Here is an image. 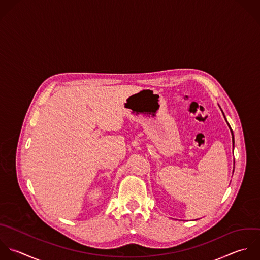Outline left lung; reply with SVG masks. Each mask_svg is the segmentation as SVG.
Returning <instances> with one entry per match:
<instances>
[{
  "mask_svg": "<svg viewBox=\"0 0 260 260\" xmlns=\"http://www.w3.org/2000/svg\"><path fill=\"white\" fill-rule=\"evenodd\" d=\"M222 112H223V110H222ZM223 114H224V112H223ZM224 117H225V119H226V116H225V114H224ZM226 121H227V119H226ZM227 123H228V121H227ZM228 126H229V128H230V131H231V134H232V142H233V148H234V143H235V141H234V135H233V131H232V128H231V126H230V124L228 123Z\"/></svg>",
  "mask_w": 260,
  "mask_h": 260,
  "instance_id": "obj_1",
  "label": "left lung"
}]
</instances>
